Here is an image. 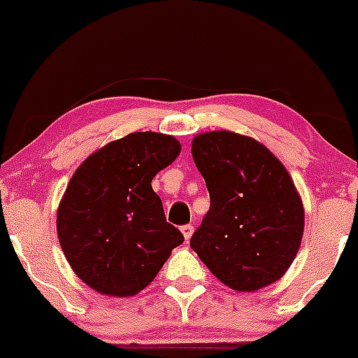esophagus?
Here are the masks:
<instances>
[{"mask_svg": "<svg viewBox=\"0 0 358 358\" xmlns=\"http://www.w3.org/2000/svg\"><path fill=\"white\" fill-rule=\"evenodd\" d=\"M182 234L185 239H190L192 234H193V225L192 224H187V225H182Z\"/></svg>", "mask_w": 358, "mask_h": 358, "instance_id": "esophagus-1", "label": "esophagus"}]
</instances>
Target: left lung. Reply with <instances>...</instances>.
<instances>
[{"instance_id": "left-lung-1", "label": "left lung", "mask_w": 358, "mask_h": 358, "mask_svg": "<svg viewBox=\"0 0 358 358\" xmlns=\"http://www.w3.org/2000/svg\"><path fill=\"white\" fill-rule=\"evenodd\" d=\"M192 156L210 208L190 248L236 291L278 281L294 261L305 225L301 199L286 168L256 139L231 131L196 136Z\"/></svg>"}]
</instances>
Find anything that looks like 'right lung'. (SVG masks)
<instances>
[{
    "label": "right lung",
    "mask_w": 358,
    "mask_h": 358,
    "mask_svg": "<svg viewBox=\"0 0 358 358\" xmlns=\"http://www.w3.org/2000/svg\"><path fill=\"white\" fill-rule=\"evenodd\" d=\"M180 150L173 136L131 133L77 168L59 205L57 234L73 273L92 289L133 296L183 242L151 188Z\"/></svg>",
    "instance_id": "right-lung-1"
}]
</instances>
